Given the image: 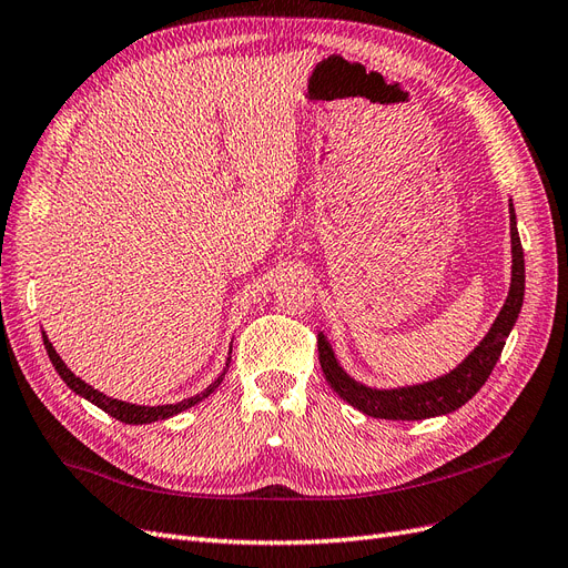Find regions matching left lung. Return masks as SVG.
<instances>
[{
	"instance_id": "obj_1",
	"label": "left lung",
	"mask_w": 568,
	"mask_h": 568,
	"mask_svg": "<svg viewBox=\"0 0 568 568\" xmlns=\"http://www.w3.org/2000/svg\"><path fill=\"white\" fill-rule=\"evenodd\" d=\"M509 235H511V278H509L507 300L498 311L496 321H493V325L488 327L484 339L474 346L463 363H457L455 368L448 371L446 375L429 382L406 384V387H392V389L368 387V384L354 379L342 368L333 352V344L327 342L323 333H318L321 368L325 373V379L331 382V387L346 400V404L379 419H427V417L448 415L457 410L484 387V382L488 379L493 368H496V363L503 354V346L511 333V327H515L524 304V285H526L524 250L519 241L517 214H515V205H511V197H509Z\"/></svg>"
}]
</instances>
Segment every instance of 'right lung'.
I'll return each mask as SVG.
<instances>
[{
  "label": "right lung",
  "mask_w": 568,
  "mask_h": 568,
  "mask_svg": "<svg viewBox=\"0 0 568 568\" xmlns=\"http://www.w3.org/2000/svg\"><path fill=\"white\" fill-rule=\"evenodd\" d=\"M42 339H44V349H47V354H49V361L53 363V368H57V373L61 375V379L68 384V387H70L72 392H75V394H80L82 398L91 400V404H94L97 408L105 410L108 415L120 419V423H126V425H151V423H158V419L174 417V415H179V413H184V410L193 408L195 404H200V400L207 398V396L219 387V384L224 382V375H226L229 365H231V349H233V346H229V358H226L224 371L219 373V377L210 384L207 389H203V392L191 396V398L176 400V404L139 406V404H130V400H120V398H113V396H105L103 392L91 387V384H87L82 377H78L75 373H72V371L68 368V365L63 363V358L57 354V349H53V344L49 342L47 333H42Z\"/></svg>",
  "instance_id": "add662e5"
}]
</instances>
